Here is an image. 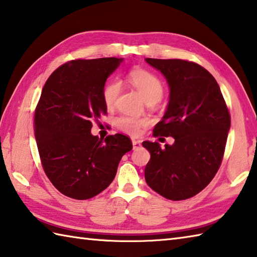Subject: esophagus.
Instances as JSON below:
<instances>
[{
	"label": "esophagus",
	"instance_id": "1",
	"mask_svg": "<svg viewBox=\"0 0 257 257\" xmlns=\"http://www.w3.org/2000/svg\"><path fill=\"white\" fill-rule=\"evenodd\" d=\"M140 146H142V142H140V140H133V147H134V149H138Z\"/></svg>",
	"mask_w": 257,
	"mask_h": 257
}]
</instances>
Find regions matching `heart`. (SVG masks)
Returning a JSON list of instances; mask_svg holds the SVG:
<instances>
[{
    "instance_id": "heart-1",
    "label": "heart",
    "mask_w": 257,
    "mask_h": 257,
    "mask_svg": "<svg viewBox=\"0 0 257 257\" xmlns=\"http://www.w3.org/2000/svg\"><path fill=\"white\" fill-rule=\"evenodd\" d=\"M129 83L138 90L139 93L143 95L145 101H159L164 94V85L158 77L146 70H134L128 74ZM121 85L117 80L108 82L104 85L102 90V99L104 104L108 108H112L117 98L120 93ZM117 127L122 132L130 134L133 136H137L144 127L148 124L147 119L143 118H134L128 115H121L115 120Z\"/></svg>"
}]
</instances>
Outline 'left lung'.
<instances>
[{"label": "left lung", "instance_id": "left-lung-1", "mask_svg": "<svg viewBox=\"0 0 257 257\" xmlns=\"http://www.w3.org/2000/svg\"><path fill=\"white\" fill-rule=\"evenodd\" d=\"M167 80L169 102L154 136L173 137L160 147L144 142L150 153L146 183L170 200L193 197L207 186L222 164L230 115L219 85L199 64L179 59H145Z\"/></svg>", "mask_w": 257, "mask_h": 257}]
</instances>
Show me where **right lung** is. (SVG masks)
I'll list each match as a JSON object with an SVG mask.
<instances>
[{
  "instance_id": "add662e5",
  "label": "right lung",
  "mask_w": 257,
  "mask_h": 257,
  "mask_svg": "<svg viewBox=\"0 0 257 257\" xmlns=\"http://www.w3.org/2000/svg\"><path fill=\"white\" fill-rule=\"evenodd\" d=\"M122 58L73 60L59 67L42 89L34 113V135L42 167L60 193L94 197L111 184L122 156L133 149L127 136L102 142L92 120L107 113L102 90Z\"/></svg>"
}]
</instances>
